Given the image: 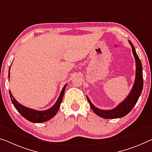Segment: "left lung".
<instances>
[{"instance_id": "left-lung-1", "label": "left lung", "mask_w": 152, "mask_h": 152, "mask_svg": "<svg viewBox=\"0 0 152 152\" xmlns=\"http://www.w3.org/2000/svg\"><path fill=\"white\" fill-rule=\"evenodd\" d=\"M130 45H131L132 51L135 59L136 64V74H135V80L133 86L131 89V92L129 94L126 99H124V101L118 105V106L112 110H104L99 109L97 107H95L92 103L91 102L88 97L87 101L90 105V107L93 111L95 112V114H97L99 116L103 118L106 119H114V118H120L127 115L131 112L132 108L138 101L139 97H140L141 93L143 90V70H142V64L140 59L139 58L138 55L135 51L134 47L132 45V43L129 40Z\"/></svg>"}]
</instances>
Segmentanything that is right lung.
Returning <instances> with one entry per match:
<instances>
[{
	"mask_svg": "<svg viewBox=\"0 0 152 152\" xmlns=\"http://www.w3.org/2000/svg\"><path fill=\"white\" fill-rule=\"evenodd\" d=\"M9 70H10V67H9ZM9 76H10V72H9ZM66 86L67 84L64 86L63 89L61 90L59 97L56 103L49 109L44 111L35 110L25 107L24 105L20 104V103L17 102L15 98L13 97V96L12 95V93L10 91H9V95H10L11 102L13 103L14 107H15L18 112L23 118H25L28 121L34 122V123H41V122H44L47 121V120H49L56 115L57 111L59 110L60 105L61 103L62 99H63L65 89H66Z\"/></svg>",
	"mask_w": 152,
	"mask_h": 152,
	"instance_id": "right-lung-1",
	"label": "right lung"
}]
</instances>
